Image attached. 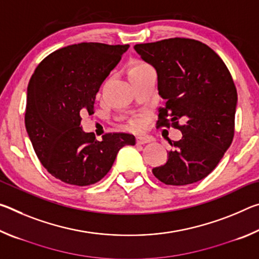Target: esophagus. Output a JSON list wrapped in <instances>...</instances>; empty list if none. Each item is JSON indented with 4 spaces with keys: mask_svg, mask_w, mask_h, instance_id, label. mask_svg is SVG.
<instances>
[{
    "mask_svg": "<svg viewBox=\"0 0 259 259\" xmlns=\"http://www.w3.org/2000/svg\"><path fill=\"white\" fill-rule=\"evenodd\" d=\"M136 140H137V144H139V145H143V144L151 143L152 138L147 137V136H138V137L136 138Z\"/></svg>",
    "mask_w": 259,
    "mask_h": 259,
    "instance_id": "obj_1",
    "label": "esophagus"
}]
</instances>
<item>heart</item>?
<instances>
[{
    "label": "heart",
    "mask_w": 259,
    "mask_h": 259,
    "mask_svg": "<svg viewBox=\"0 0 259 259\" xmlns=\"http://www.w3.org/2000/svg\"><path fill=\"white\" fill-rule=\"evenodd\" d=\"M150 66H148L147 64L143 63V61H136V63L133 64V66L130 67L129 69V73L130 72H134V71H138V69H144V68H148ZM133 126H135V128H139L140 126V121L139 120H135L133 121Z\"/></svg>",
    "instance_id": "obj_1"
}]
</instances>
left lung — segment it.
<instances>
[{
  "mask_svg": "<svg viewBox=\"0 0 259 259\" xmlns=\"http://www.w3.org/2000/svg\"><path fill=\"white\" fill-rule=\"evenodd\" d=\"M135 50L157 74V90L165 100L157 126L182 131L168 160L152 170L165 185L201 181L216 168L234 136L238 94L224 61L211 48L175 37L136 45ZM179 119L184 122L181 126Z\"/></svg>",
  "mask_w": 259,
  "mask_h": 259,
  "instance_id": "1",
  "label": "left lung"
}]
</instances>
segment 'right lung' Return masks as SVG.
<instances>
[{
	"instance_id": "add662e5",
	"label": "right lung",
	"mask_w": 259,
	"mask_h": 259,
	"mask_svg": "<svg viewBox=\"0 0 259 259\" xmlns=\"http://www.w3.org/2000/svg\"><path fill=\"white\" fill-rule=\"evenodd\" d=\"M129 45L78 43L43 59L27 88L25 125L42 165L57 179L88 186L105 177L122 147L135 136L84 133L81 113L93 112L98 90Z\"/></svg>"
}]
</instances>
